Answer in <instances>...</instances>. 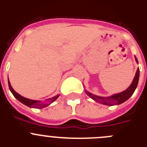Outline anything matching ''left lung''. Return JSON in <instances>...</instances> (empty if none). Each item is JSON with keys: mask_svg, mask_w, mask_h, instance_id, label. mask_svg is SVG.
<instances>
[{"mask_svg": "<svg viewBox=\"0 0 147 147\" xmlns=\"http://www.w3.org/2000/svg\"><path fill=\"white\" fill-rule=\"evenodd\" d=\"M136 61L137 63L138 62L137 58L136 57ZM139 68H138L137 71H136V76H135L134 79L132 80V82L131 83V85L129 87L127 88V90H124V91L121 92V93H116V94L112 95L111 96L108 97H102V96H98L96 95L90 93V92L85 90V93L88 95L90 98H91L93 99L95 102H98L102 105H107V106H112V105H120V104L123 103V102H126L128 98L131 97L133 93L136 90V88L138 86V80H139Z\"/></svg>", "mask_w": 147, "mask_h": 147, "instance_id": "left-lung-1", "label": "left lung"}]
</instances>
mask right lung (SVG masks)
<instances>
[{
  "label": "right lung",
  "mask_w": 147,
  "mask_h": 147,
  "mask_svg": "<svg viewBox=\"0 0 147 147\" xmlns=\"http://www.w3.org/2000/svg\"><path fill=\"white\" fill-rule=\"evenodd\" d=\"M8 84H9V88L10 91L11 92V93L13 94V96L17 98V99L21 103H23V105H26L29 107H32V108H37V109H42L44 107H47L49 105L52 103L53 102H54L55 100H57V98L59 96V94L55 96H54L53 98H50L46 99L47 102H42L40 101H37V100H32L29 99V98H25V97L22 96L20 94H18L17 92H15V90L12 88V87L11 86V84H10V82L8 81Z\"/></svg>",
  "instance_id": "obj_1"
}]
</instances>
